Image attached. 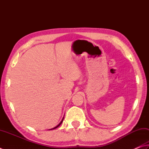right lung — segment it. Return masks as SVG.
Returning a JSON list of instances; mask_svg holds the SVG:
<instances>
[{
	"instance_id": "add662e5",
	"label": "right lung",
	"mask_w": 149,
	"mask_h": 149,
	"mask_svg": "<svg viewBox=\"0 0 149 149\" xmlns=\"http://www.w3.org/2000/svg\"><path fill=\"white\" fill-rule=\"evenodd\" d=\"M63 119H64V117H63V119H61V122L60 123H59V124L56 126V127H54V128H50V129H49V130H54V129H55V128H58V127H59V126H60L61 124V123H62V122H63Z\"/></svg>"
}]
</instances>
